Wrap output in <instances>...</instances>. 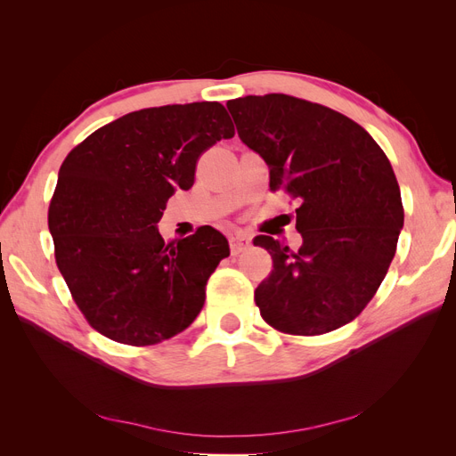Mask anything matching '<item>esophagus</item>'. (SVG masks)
<instances>
[{
  "mask_svg": "<svg viewBox=\"0 0 456 456\" xmlns=\"http://www.w3.org/2000/svg\"><path fill=\"white\" fill-rule=\"evenodd\" d=\"M251 247V238L245 236V233H236V236L230 238V251L232 255H240L245 249H249Z\"/></svg>",
  "mask_w": 456,
  "mask_h": 456,
  "instance_id": "1",
  "label": "esophagus"
}]
</instances>
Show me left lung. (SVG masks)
<instances>
[{
	"label": "left lung",
	"instance_id": "obj_1",
	"mask_svg": "<svg viewBox=\"0 0 456 456\" xmlns=\"http://www.w3.org/2000/svg\"><path fill=\"white\" fill-rule=\"evenodd\" d=\"M240 139L270 167V190L298 200V251L255 245L273 270L255 291L262 320L314 337L350 323L375 297L395 255L403 205L375 139L340 112L281 93L226 102Z\"/></svg>",
	"mask_w": 456,
	"mask_h": 456
}]
</instances>
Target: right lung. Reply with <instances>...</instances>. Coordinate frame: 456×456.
I'll return each instance as SVG.
<instances>
[{
	"instance_id": "right-lung-1",
	"label": "right lung",
	"mask_w": 456,
	"mask_h": 456,
	"mask_svg": "<svg viewBox=\"0 0 456 456\" xmlns=\"http://www.w3.org/2000/svg\"><path fill=\"white\" fill-rule=\"evenodd\" d=\"M233 133L220 102L144 108L96 129L62 161L49 205L54 260L101 335L151 346L201 312L207 280L230 255L226 238L203 228L165 243L156 226L176 188L194 184L203 151Z\"/></svg>"
}]
</instances>
